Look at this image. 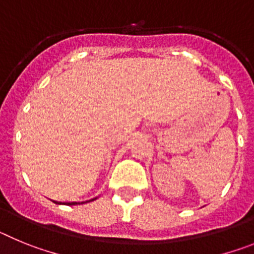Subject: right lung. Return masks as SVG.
Here are the masks:
<instances>
[{"label": "right lung", "mask_w": 254, "mask_h": 254, "mask_svg": "<svg viewBox=\"0 0 254 254\" xmlns=\"http://www.w3.org/2000/svg\"><path fill=\"white\" fill-rule=\"evenodd\" d=\"M94 199H96V198H93V199H90V201H94ZM90 201H85V202H90ZM53 202L55 203H57V205H81V203H85V202H67V203H62V202H57V201H53Z\"/></svg>", "instance_id": "add662e5"}]
</instances>
